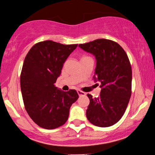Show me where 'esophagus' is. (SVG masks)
<instances>
[{"instance_id": "34e87169", "label": "esophagus", "mask_w": 155, "mask_h": 155, "mask_svg": "<svg viewBox=\"0 0 155 155\" xmlns=\"http://www.w3.org/2000/svg\"><path fill=\"white\" fill-rule=\"evenodd\" d=\"M77 92H78V95H79V96H84L85 95H86V93H85V92L81 91V90H77Z\"/></svg>"}]
</instances>
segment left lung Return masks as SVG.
Instances as JSON below:
<instances>
[{
    "label": "left lung",
    "instance_id": "1",
    "mask_svg": "<svg viewBox=\"0 0 155 155\" xmlns=\"http://www.w3.org/2000/svg\"><path fill=\"white\" fill-rule=\"evenodd\" d=\"M79 47L95 56L93 79L101 88L97 97L87 94V118L97 127H109L122 118L130 98L132 69L128 57L120 44L108 39H96Z\"/></svg>",
    "mask_w": 155,
    "mask_h": 155
}]
</instances>
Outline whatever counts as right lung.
<instances>
[{
  "mask_svg": "<svg viewBox=\"0 0 155 155\" xmlns=\"http://www.w3.org/2000/svg\"><path fill=\"white\" fill-rule=\"evenodd\" d=\"M77 46L44 41L35 44L25 58L20 76L23 102L28 115L41 127L54 129L65 124L71 106L79 98L75 90L64 92L54 84Z\"/></svg>",
  "mask_w": 155,
  "mask_h": 155,
  "instance_id": "obj_1",
  "label": "right lung"
}]
</instances>
